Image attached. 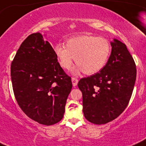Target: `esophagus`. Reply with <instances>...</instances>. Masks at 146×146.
<instances>
[{"label": "esophagus", "mask_w": 146, "mask_h": 146, "mask_svg": "<svg viewBox=\"0 0 146 146\" xmlns=\"http://www.w3.org/2000/svg\"><path fill=\"white\" fill-rule=\"evenodd\" d=\"M72 84H73V86H77V84H78V79L76 78H72Z\"/></svg>", "instance_id": "34e87169"}]
</instances>
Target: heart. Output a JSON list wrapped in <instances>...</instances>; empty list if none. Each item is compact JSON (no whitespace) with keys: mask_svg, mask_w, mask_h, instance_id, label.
Masks as SVG:
<instances>
[{"mask_svg":"<svg viewBox=\"0 0 146 146\" xmlns=\"http://www.w3.org/2000/svg\"><path fill=\"white\" fill-rule=\"evenodd\" d=\"M54 53L60 65L66 70L71 68L75 59L78 65L72 70L74 76H78L83 71L91 75L99 72L107 63L111 45L104 38L81 35L68 39L66 46L57 44Z\"/></svg>","mask_w":146,"mask_h":146,"instance_id":"b5f03b06","label":"heart"}]
</instances>
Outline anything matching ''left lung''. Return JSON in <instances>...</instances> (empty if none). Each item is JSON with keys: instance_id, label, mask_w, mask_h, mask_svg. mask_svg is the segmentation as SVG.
Returning a JSON list of instances; mask_svg holds the SVG:
<instances>
[{"instance_id": "1", "label": "left lung", "mask_w": 146, "mask_h": 146, "mask_svg": "<svg viewBox=\"0 0 146 146\" xmlns=\"http://www.w3.org/2000/svg\"><path fill=\"white\" fill-rule=\"evenodd\" d=\"M111 46V55L103 68L78 84L84 115L95 124L111 121L125 110L136 80V65L125 44L113 38Z\"/></svg>"}]
</instances>
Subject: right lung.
I'll use <instances>...</instances> for the list:
<instances>
[{
  "label": "right lung",
  "instance_id": "right-lung-1",
  "mask_svg": "<svg viewBox=\"0 0 146 146\" xmlns=\"http://www.w3.org/2000/svg\"><path fill=\"white\" fill-rule=\"evenodd\" d=\"M11 77L16 100L29 118L46 126L62 120L71 78L41 33L31 34L22 42L11 63Z\"/></svg>",
  "mask_w": 146,
  "mask_h": 146
}]
</instances>
